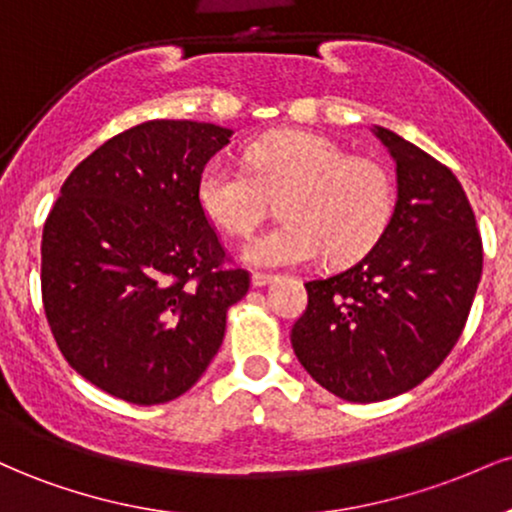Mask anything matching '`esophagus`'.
I'll list each match as a JSON object with an SVG mask.
<instances>
[{"instance_id":"obj_1","label":"esophagus","mask_w":512,"mask_h":512,"mask_svg":"<svg viewBox=\"0 0 512 512\" xmlns=\"http://www.w3.org/2000/svg\"><path fill=\"white\" fill-rule=\"evenodd\" d=\"M276 279V274H267V272H252V286H267Z\"/></svg>"}]
</instances>
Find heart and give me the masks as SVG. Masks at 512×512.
I'll use <instances>...</instances> for the list:
<instances>
[{
    "mask_svg": "<svg viewBox=\"0 0 512 512\" xmlns=\"http://www.w3.org/2000/svg\"><path fill=\"white\" fill-rule=\"evenodd\" d=\"M248 170L214 161L199 175L204 214L228 236H250L279 199L281 223L243 245L257 267L334 264L368 255L395 219L397 182L383 161L351 156L342 144L313 132H274L245 151Z\"/></svg>",
    "mask_w": 512,
    "mask_h": 512,
    "instance_id": "1",
    "label": "heart"
}]
</instances>
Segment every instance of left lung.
<instances>
[{
    "label": "left lung",
    "mask_w": 512,
    "mask_h": 512,
    "mask_svg": "<svg viewBox=\"0 0 512 512\" xmlns=\"http://www.w3.org/2000/svg\"><path fill=\"white\" fill-rule=\"evenodd\" d=\"M397 209L380 243L344 272L305 284L291 346L346 402H383L424 383L457 344L481 279L472 204L443 163L385 127Z\"/></svg>",
    "instance_id": "obj_1"
}]
</instances>
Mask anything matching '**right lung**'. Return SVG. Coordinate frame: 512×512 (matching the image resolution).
I'll return each instance as SVG.
<instances>
[{"label":"right lung","mask_w":512,"mask_h":512,"mask_svg":"<svg viewBox=\"0 0 512 512\" xmlns=\"http://www.w3.org/2000/svg\"><path fill=\"white\" fill-rule=\"evenodd\" d=\"M233 129L151 120L76 166L40 243V289L62 356L91 385L163 404L202 378L250 289L197 197Z\"/></svg>","instance_id":"right-lung-1"}]
</instances>
